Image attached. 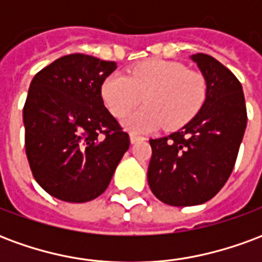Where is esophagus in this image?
<instances>
[{
	"label": "esophagus",
	"instance_id": "obj_1",
	"mask_svg": "<svg viewBox=\"0 0 262 262\" xmlns=\"http://www.w3.org/2000/svg\"><path fill=\"white\" fill-rule=\"evenodd\" d=\"M140 140H143V137L136 136V135H130V143H132V144H135V143L140 142Z\"/></svg>",
	"mask_w": 262,
	"mask_h": 262
}]
</instances>
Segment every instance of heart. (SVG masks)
<instances>
[{
  "label": "heart",
  "instance_id": "heart-1",
  "mask_svg": "<svg viewBox=\"0 0 262 262\" xmlns=\"http://www.w3.org/2000/svg\"><path fill=\"white\" fill-rule=\"evenodd\" d=\"M111 114L122 118L142 102L144 108L132 112L123 126L132 133H148L165 125L178 129L193 118L206 97L201 74L187 71L180 63L148 60L129 71V75L111 74L101 88Z\"/></svg>",
  "mask_w": 262,
  "mask_h": 262
}]
</instances>
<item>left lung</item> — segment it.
Wrapping results in <instances>:
<instances>
[{"mask_svg": "<svg viewBox=\"0 0 262 262\" xmlns=\"http://www.w3.org/2000/svg\"><path fill=\"white\" fill-rule=\"evenodd\" d=\"M206 82L205 102L170 136L150 139L147 180L151 192L171 206L208 202L229 180L247 126L240 81L208 54L191 56Z\"/></svg>", "mask_w": 262, "mask_h": 262, "instance_id": "1", "label": "left lung"}]
</instances>
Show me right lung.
I'll return each instance as SVG.
<instances>
[{
    "mask_svg": "<svg viewBox=\"0 0 262 262\" xmlns=\"http://www.w3.org/2000/svg\"><path fill=\"white\" fill-rule=\"evenodd\" d=\"M115 61L69 54L40 70L25 106V148L37 184L64 202L105 192L130 140L103 105L101 86Z\"/></svg>",
    "mask_w": 262,
    "mask_h": 262,
    "instance_id": "1",
    "label": "right lung"
}]
</instances>
